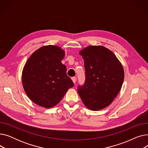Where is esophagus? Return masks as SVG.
<instances>
[{
  "label": "esophagus",
  "mask_w": 148,
  "mask_h": 148,
  "mask_svg": "<svg viewBox=\"0 0 148 148\" xmlns=\"http://www.w3.org/2000/svg\"><path fill=\"white\" fill-rule=\"evenodd\" d=\"M72 80H73V82H74V83H75V82H76V80H77L76 77H72Z\"/></svg>",
  "instance_id": "obj_1"
}]
</instances>
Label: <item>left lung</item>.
<instances>
[{
	"label": "left lung",
	"instance_id": "8db88e82",
	"mask_svg": "<svg viewBox=\"0 0 148 148\" xmlns=\"http://www.w3.org/2000/svg\"><path fill=\"white\" fill-rule=\"evenodd\" d=\"M80 54L84 59L85 82L77 90L83 104L94 111L109 106L120 91L124 79L121 62L110 50L90 45Z\"/></svg>",
	"mask_w": 148,
	"mask_h": 148
}]
</instances>
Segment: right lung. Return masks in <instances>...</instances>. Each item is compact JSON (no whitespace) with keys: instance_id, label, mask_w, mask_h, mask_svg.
<instances>
[{"instance_id":"obj_1","label":"right lung","mask_w":148,"mask_h":148,"mask_svg":"<svg viewBox=\"0 0 148 148\" xmlns=\"http://www.w3.org/2000/svg\"><path fill=\"white\" fill-rule=\"evenodd\" d=\"M63 50L56 45L44 46L28 59L23 68L22 82L29 98L38 106L51 108L58 104L74 83L61 60Z\"/></svg>"}]
</instances>
